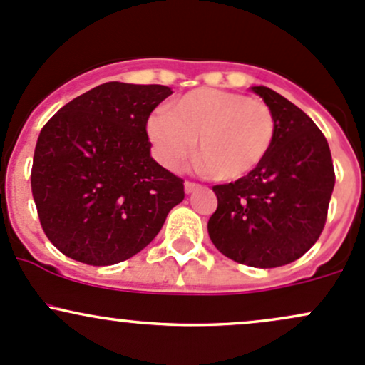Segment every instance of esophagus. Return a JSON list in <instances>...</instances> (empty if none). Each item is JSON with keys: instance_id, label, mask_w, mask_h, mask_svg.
Masks as SVG:
<instances>
[{"instance_id": "esophagus-1", "label": "esophagus", "mask_w": 365, "mask_h": 365, "mask_svg": "<svg viewBox=\"0 0 365 365\" xmlns=\"http://www.w3.org/2000/svg\"><path fill=\"white\" fill-rule=\"evenodd\" d=\"M195 190H198V184H197V182H191V181H186V182H184V191H186L187 195L193 193Z\"/></svg>"}]
</instances>
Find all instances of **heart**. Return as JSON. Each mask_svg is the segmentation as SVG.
Instances as JSON below:
<instances>
[{"mask_svg": "<svg viewBox=\"0 0 365 365\" xmlns=\"http://www.w3.org/2000/svg\"><path fill=\"white\" fill-rule=\"evenodd\" d=\"M269 106L237 92L197 88L148 120L156 156L179 167L197 140L198 165L217 181H237L261 165L275 139Z\"/></svg>", "mask_w": 365, "mask_h": 365, "instance_id": "b5f03b06", "label": "heart"}]
</instances>
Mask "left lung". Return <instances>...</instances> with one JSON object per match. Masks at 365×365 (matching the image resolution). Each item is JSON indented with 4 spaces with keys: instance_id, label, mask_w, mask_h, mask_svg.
<instances>
[{
    "instance_id": "obj_1",
    "label": "left lung",
    "mask_w": 365,
    "mask_h": 365,
    "mask_svg": "<svg viewBox=\"0 0 365 365\" xmlns=\"http://www.w3.org/2000/svg\"><path fill=\"white\" fill-rule=\"evenodd\" d=\"M275 116V139L256 170L214 186L209 237L230 259L277 268L319 240L334 190L331 150L307 113L268 87H252Z\"/></svg>"
}]
</instances>
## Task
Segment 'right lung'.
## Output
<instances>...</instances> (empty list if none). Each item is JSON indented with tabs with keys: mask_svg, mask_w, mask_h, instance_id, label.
Returning a JSON list of instances; mask_svg holds the SVG:
<instances>
[{
	"mask_svg": "<svg viewBox=\"0 0 365 365\" xmlns=\"http://www.w3.org/2000/svg\"><path fill=\"white\" fill-rule=\"evenodd\" d=\"M172 90L109 81L41 128L31 190L48 240L74 261L116 264L158 235L182 179L151 158L146 123Z\"/></svg>",
	"mask_w": 365,
	"mask_h": 365,
	"instance_id": "obj_1",
	"label": "right lung"
}]
</instances>
